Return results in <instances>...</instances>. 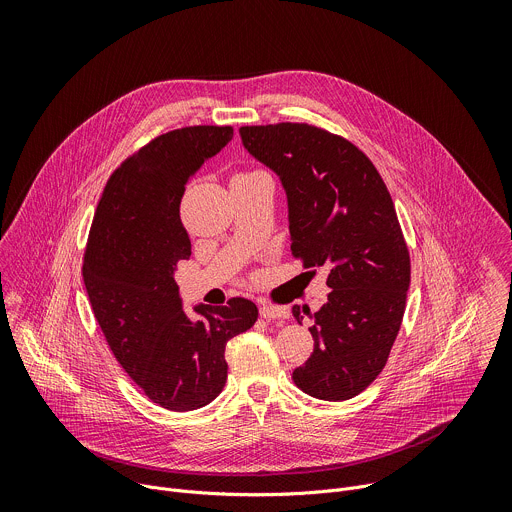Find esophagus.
I'll return each mask as SVG.
<instances>
[{"label":"esophagus","mask_w":512,"mask_h":512,"mask_svg":"<svg viewBox=\"0 0 512 512\" xmlns=\"http://www.w3.org/2000/svg\"><path fill=\"white\" fill-rule=\"evenodd\" d=\"M259 314H261V318H265V320H285V318H289V310H287V308H281V306H267V304H263V306L259 308Z\"/></svg>","instance_id":"1"}]
</instances>
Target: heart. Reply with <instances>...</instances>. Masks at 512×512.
<instances>
[{
	"instance_id": "heart-1",
	"label": "heart",
	"mask_w": 512,
	"mask_h": 512,
	"mask_svg": "<svg viewBox=\"0 0 512 512\" xmlns=\"http://www.w3.org/2000/svg\"><path fill=\"white\" fill-rule=\"evenodd\" d=\"M255 174H261V172H247V174H239V176H255Z\"/></svg>"
}]
</instances>
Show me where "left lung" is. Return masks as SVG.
Returning a JSON list of instances; mask_svg holds the SVG:
<instances>
[{
    "mask_svg": "<svg viewBox=\"0 0 512 512\" xmlns=\"http://www.w3.org/2000/svg\"><path fill=\"white\" fill-rule=\"evenodd\" d=\"M239 133L283 186L291 251L328 267V302L314 314L291 308L298 324L314 320V352L291 379L310 397L346 401L383 371L405 312L411 265L391 194L344 137L306 123Z\"/></svg>",
    "mask_w": 512,
    "mask_h": 512,
    "instance_id": "obj_1",
    "label": "left lung"
}]
</instances>
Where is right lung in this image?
Segmentation results:
<instances>
[{"mask_svg": "<svg viewBox=\"0 0 512 512\" xmlns=\"http://www.w3.org/2000/svg\"><path fill=\"white\" fill-rule=\"evenodd\" d=\"M233 139V127L196 125L156 137L109 178L87 243L83 279L95 318L125 373L170 411L208 405L227 381V342L249 330L257 306L184 312L178 263L190 259L180 221L188 180Z\"/></svg>", "mask_w": 512, "mask_h": 512, "instance_id": "right-lung-1", "label": "right lung"}]
</instances>
